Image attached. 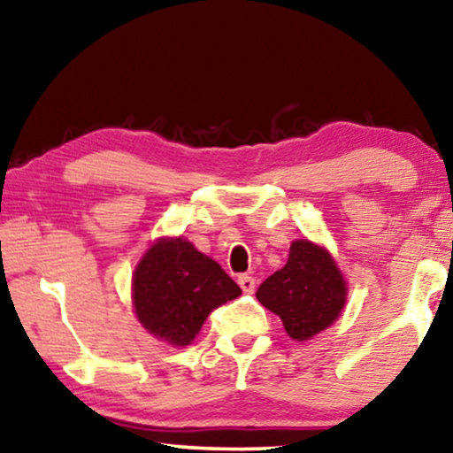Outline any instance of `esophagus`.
I'll list each match as a JSON object with an SVG mask.
<instances>
[{
    "label": "esophagus",
    "instance_id": "34e87169",
    "mask_svg": "<svg viewBox=\"0 0 453 453\" xmlns=\"http://www.w3.org/2000/svg\"><path fill=\"white\" fill-rule=\"evenodd\" d=\"M239 287L243 288V293H253V290H256V280H253V276H250V274H243V276H239Z\"/></svg>",
    "mask_w": 453,
    "mask_h": 453
}]
</instances>
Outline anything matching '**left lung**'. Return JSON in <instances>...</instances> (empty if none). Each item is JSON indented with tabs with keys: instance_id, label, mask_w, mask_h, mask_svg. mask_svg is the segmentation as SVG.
<instances>
[{
	"instance_id": "8db88e82",
	"label": "left lung",
	"mask_w": 453,
	"mask_h": 453,
	"mask_svg": "<svg viewBox=\"0 0 453 453\" xmlns=\"http://www.w3.org/2000/svg\"><path fill=\"white\" fill-rule=\"evenodd\" d=\"M346 290L342 272L327 250L309 239H296L287 265L265 278L256 296L282 319L290 338L303 342L338 319Z\"/></svg>"
}]
</instances>
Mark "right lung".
<instances>
[{"instance_id": "1", "label": "right lung", "mask_w": 453, "mask_h": 453, "mask_svg": "<svg viewBox=\"0 0 453 453\" xmlns=\"http://www.w3.org/2000/svg\"><path fill=\"white\" fill-rule=\"evenodd\" d=\"M239 295V284L183 237L158 239L132 278L140 324L173 346L191 344L212 309Z\"/></svg>"}]
</instances>
